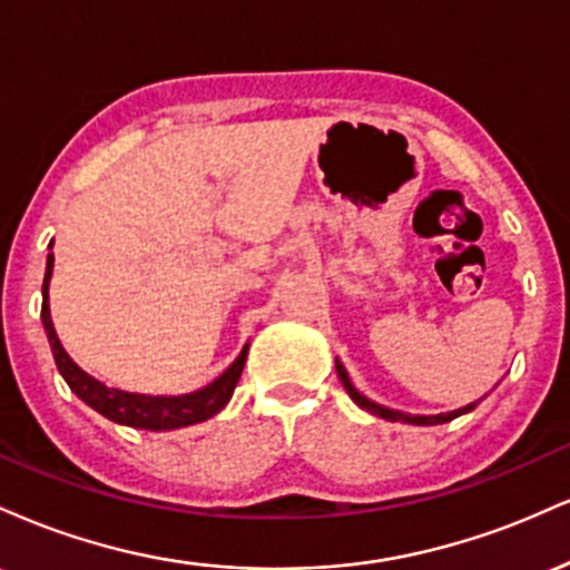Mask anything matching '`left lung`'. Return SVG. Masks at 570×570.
Masks as SVG:
<instances>
[{"instance_id": "1", "label": "left lung", "mask_w": 570, "mask_h": 570, "mask_svg": "<svg viewBox=\"0 0 570 570\" xmlns=\"http://www.w3.org/2000/svg\"><path fill=\"white\" fill-rule=\"evenodd\" d=\"M335 367H337V377H340V381H343L345 391H348V396L353 399V402H356L358 407H362V410L372 412V415L385 417V421H402V423H412V426H436V423H448V421H453V417H458V415H466V412H472V410L476 407V402H472V404H466V407H461V410H453V412H440V415H407V412L389 410V407H383V404L372 402V399H367L364 394H358V391L353 389V383H351L348 372H345L343 364L335 362Z\"/></svg>"}]
</instances>
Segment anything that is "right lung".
<instances>
[{
    "label": "right lung",
    "mask_w": 570,
    "mask_h": 570,
    "mask_svg": "<svg viewBox=\"0 0 570 570\" xmlns=\"http://www.w3.org/2000/svg\"><path fill=\"white\" fill-rule=\"evenodd\" d=\"M50 276H53V254H48V267H45L42 281V324L48 332L50 351H53L56 367L69 383V389L82 399L88 407L101 412L109 421L122 423L130 429H147V431H171L181 426H193V423H203L214 417L217 412L230 402L235 385H238L240 372H244L248 345L238 353V358L227 367L214 383L203 385V389L193 391V394L181 396H147V394H128L120 389H107L101 381L90 377L88 372L77 367L63 351L61 340L56 335L53 318H50V303H48V286Z\"/></svg>",
    "instance_id": "1"
}]
</instances>
